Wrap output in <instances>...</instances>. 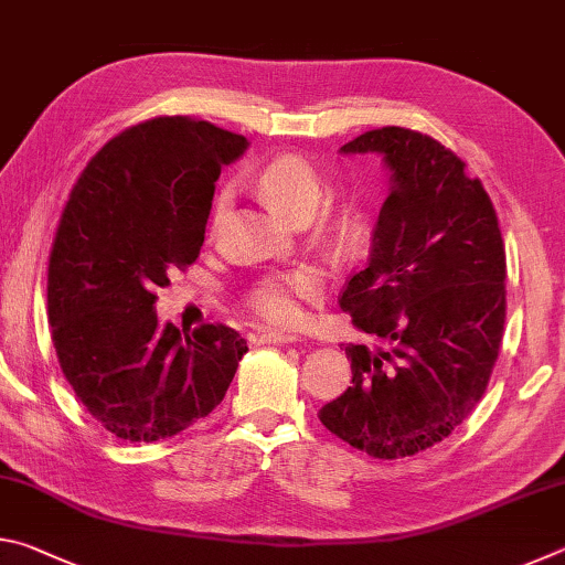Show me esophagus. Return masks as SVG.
<instances>
[{
  "label": "esophagus",
  "mask_w": 565,
  "mask_h": 565,
  "mask_svg": "<svg viewBox=\"0 0 565 565\" xmlns=\"http://www.w3.org/2000/svg\"><path fill=\"white\" fill-rule=\"evenodd\" d=\"M299 341L296 333H281V331H264L259 337V343H274V347H279V343H294Z\"/></svg>",
  "instance_id": "esophagus-1"
}]
</instances>
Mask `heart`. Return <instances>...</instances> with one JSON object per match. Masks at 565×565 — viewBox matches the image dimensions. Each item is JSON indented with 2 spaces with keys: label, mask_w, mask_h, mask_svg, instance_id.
<instances>
[{
  "label": "heart",
  "mask_w": 565,
  "mask_h": 565,
  "mask_svg": "<svg viewBox=\"0 0 565 565\" xmlns=\"http://www.w3.org/2000/svg\"><path fill=\"white\" fill-rule=\"evenodd\" d=\"M256 186L269 202L294 222L309 218L323 196L321 171L301 154H279L266 161L256 174ZM232 206V194L224 189L212 209V232L222 228ZM351 209H341L339 224H351ZM317 274L311 269H296L269 276L248 291V306L256 317L271 327H294L303 317V299L317 291Z\"/></svg>",
  "instance_id": "1"
}]
</instances>
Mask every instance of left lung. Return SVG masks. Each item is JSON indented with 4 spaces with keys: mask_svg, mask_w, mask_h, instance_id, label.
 Segmentation results:
<instances>
[{
    "mask_svg": "<svg viewBox=\"0 0 565 565\" xmlns=\"http://www.w3.org/2000/svg\"><path fill=\"white\" fill-rule=\"evenodd\" d=\"M341 151H376L391 169L366 269L339 296L353 327L386 347L349 343L351 386L319 418L391 461L444 441L481 401L503 339L505 248L481 179L441 141L381 127Z\"/></svg>",
    "mask_w": 565,
    "mask_h": 565,
    "instance_id": "left-lung-1",
    "label": "left lung"
}]
</instances>
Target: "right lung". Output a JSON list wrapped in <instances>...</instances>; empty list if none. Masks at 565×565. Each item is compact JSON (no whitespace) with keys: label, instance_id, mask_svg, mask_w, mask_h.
Returning a JSON list of instances; mask_svg holds the SVG:
<instances>
[{"label":"right lung","instance_id":"right-lung-1","mask_svg":"<svg viewBox=\"0 0 565 565\" xmlns=\"http://www.w3.org/2000/svg\"><path fill=\"white\" fill-rule=\"evenodd\" d=\"M242 134L154 117L109 139L76 179L50 254L46 311L62 374L124 441H159L212 414L246 341L224 323L159 327L169 271L196 262L222 167Z\"/></svg>","mask_w":565,"mask_h":565}]
</instances>
